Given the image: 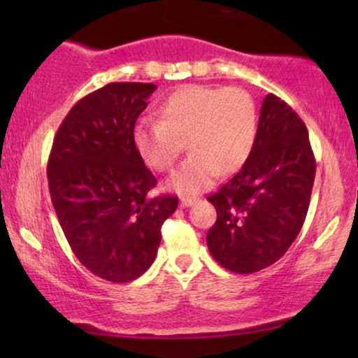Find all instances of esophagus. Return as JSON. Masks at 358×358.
Returning <instances> with one entry per match:
<instances>
[{
  "label": "esophagus",
  "mask_w": 358,
  "mask_h": 358,
  "mask_svg": "<svg viewBox=\"0 0 358 358\" xmlns=\"http://www.w3.org/2000/svg\"><path fill=\"white\" fill-rule=\"evenodd\" d=\"M195 202H197V200L192 199V197H180V200H179L180 207H182V208H185V207H190V205L195 203Z\"/></svg>",
  "instance_id": "esophagus-1"
}]
</instances>
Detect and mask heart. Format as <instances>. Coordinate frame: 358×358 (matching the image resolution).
Segmentation results:
<instances>
[{
  "instance_id": "b5f03b06",
  "label": "heart",
  "mask_w": 358,
  "mask_h": 358,
  "mask_svg": "<svg viewBox=\"0 0 358 358\" xmlns=\"http://www.w3.org/2000/svg\"><path fill=\"white\" fill-rule=\"evenodd\" d=\"M158 120L135 127V148L150 168L168 171L185 136L190 155L168 184L180 194L208 187L218 174L241 168L257 135L256 104L241 87L185 85L161 102Z\"/></svg>"
}]
</instances>
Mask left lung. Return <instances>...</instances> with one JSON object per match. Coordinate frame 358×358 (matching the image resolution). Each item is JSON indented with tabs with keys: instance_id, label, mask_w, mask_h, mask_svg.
I'll return each mask as SVG.
<instances>
[{
	"instance_id": "1",
	"label": "left lung",
	"mask_w": 358,
	"mask_h": 358,
	"mask_svg": "<svg viewBox=\"0 0 358 358\" xmlns=\"http://www.w3.org/2000/svg\"><path fill=\"white\" fill-rule=\"evenodd\" d=\"M315 173L306 125L280 97L267 94L251 155L208 197L217 208V222L207 233L215 261L236 273L277 262L305 223Z\"/></svg>"
}]
</instances>
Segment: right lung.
Instances as JSON below:
<instances>
[{
	"label": "right lung",
	"mask_w": 358,
	"mask_h": 358,
	"mask_svg": "<svg viewBox=\"0 0 358 358\" xmlns=\"http://www.w3.org/2000/svg\"><path fill=\"white\" fill-rule=\"evenodd\" d=\"M156 85L110 83L73 106L47 164L53 208L83 266L104 280H135L153 264L178 197H151L156 178L134 129Z\"/></svg>",
	"instance_id": "obj_1"
}]
</instances>
